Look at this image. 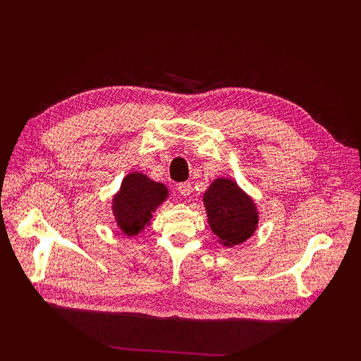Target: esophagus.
<instances>
[{
  "label": "esophagus",
  "instance_id": "esophagus-1",
  "mask_svg": "<svg viewBox=\"0 0 361 361\" xmlns=\"http://www.w3.org/2000/svg\"><path fill=\"white\" fill-rule=\"evenodd\" d=\"M176 189H178V194L181 197H189L190 192H192V186H190V183H188V181L180 183L178 188H176Z\"/></svg>",
  "mask_w": 361,
  "mask_h": 361
}]
</instances>
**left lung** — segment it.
Wrapping results in <instances>:
<instances>
[{
    "label": "left lung",
    "instance_id": "left-lung-1",
    "mask_svg": "<svg viewBox=\"0 0 361 361\" xmlns=\"http://www.w3.org/2000/svg\"><path fill=\"white\" fill-rule=\"evenodd\" d=\"M203 202L209 226L221 245L233 248L255 234L259 224L257 206L234 180H214Z\"/></svg>",
    "mask_w": 361,
    "mask_h": 361
}]
</instances>
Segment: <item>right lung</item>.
I'll return each instance as SVG.
<instances>
[{"label": "right lung", "mask_w": 361, "mask_h": 361, "mask_svg": "<svg viewBox=\"0 0 361 361\" xmlns=\"http://www.w3.org/2000/svg\"><path fill=\"white\" fill-rule=\"evenodd\" d=\"M169 195L163 183L150 180L140 172L128 173L113 197V216L122 233L128 237L140 234L150 225L152 214Z\"/></svg>", "instance_id": "right-lung-1"}]
</instances>
